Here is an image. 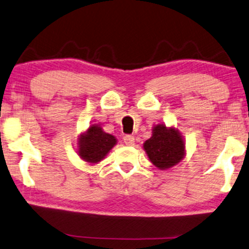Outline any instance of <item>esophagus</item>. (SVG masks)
Returning <instances> with one entry per match:
<instances>
[{
	"label": "esophagus",
	"instance_id": "esophagus-1",
	"mask_svg": "<svg viewBox=\"0 0 249 249\" xmlns=\"http://www.w3.org/2000/svg\"><path fill=\"white\" fill-rule=\"evenodd\" d=\"M123 140H124V142L126 143L128 146H132L134 143V137L133 136H130V134H126V136H124L123 138Z\"/></svg>",
	"mask_w": 249,
	"mask_h": 249
}]
</instances>
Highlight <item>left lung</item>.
<instances>
[{"label":"left lung","instance_id":"8db88e82","mask_svg":"<svg viewBox=\"0 0 249 249\" xmlns=\"http://www.w3.org/2000/svg\"><path fill=\"white\" fill-rule=\"evenodd\" d=\"M149 160L160 169H166L183 159L184 143L178 131L157 125L153 134L143 143Z\"/></svg>","mask_w":249,"mask_h":249}]
</instances>
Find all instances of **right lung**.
Listing matches in <instances>:
<instances>
[{
    "label": "right lung",
    "mask_w": 249,
    "mask_h": 249,
    "mask_svg": "<svg viewBox=\"0 0 249 249\" xmlns=\"http://www.w3.org/2000/svg\"><path fill=\"white\" fill-rule=\"evenodd\" d=\"M116 138L91 125L79 140V153L87 162H98L116 145Z\"/></svg>",
    "instance_id": "add662e5"
}]
</instances>
